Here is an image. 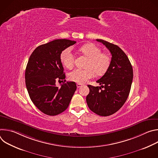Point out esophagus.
<instances>
[{
  "mask_svg": "<svg viewBox=\"0 0 158 158\" xmlns=\"http://www.w3.org/2000/svg\"><path fill=\"white\" fill-rule=\"evenodd\" d=\"M81 86H82V84H79V83H77V88H79V87H81Z\"/></svg>",
  "mask_w": 158,
  "mask_h": 158,
  "instance_id": "34e87169",
  "label": "esophagus"
}]
</instances>
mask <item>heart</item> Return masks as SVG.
<instances>
[{"label":"heart","mask_w":158,"mask_h":158,"mask_svg":"<svg viewBox=\"0 0 158 158\" xmlns=\"http://www.w3.org/2000/svg\"><path fill=\"white\" fill-rule=\"evenodd\" d=\"M79 51L88 60L85 65V69H76L69 74V79L71 81L83 84L88 79L93 78L95 73L98 76L103 75L109 69L110 60L109 56L94 44H87L79 49ZM60 60L62 64L68 69H72L75 63V57L69 49L62 51L60 54Z\"/></svg>","instance_id":"b5f03b06"}]
</instances>
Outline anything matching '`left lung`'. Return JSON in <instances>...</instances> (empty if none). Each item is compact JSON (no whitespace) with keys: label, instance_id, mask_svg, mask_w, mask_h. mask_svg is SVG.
<instances>
[{"label":"left lung","instance_id":"1","mask_svg":"<svg viewBox=\"0 0 158 158\" xmlns=\"http://www.w3.org/2000/svg\"><path fill=\"white\" fill-rule=\"evenodd\" d=\"M96 40L109 49L112 57L109 69L96 81L101 86L87 85L89 93L86 102L94 113L108 116L116 112L126 101L132 82L133 71L127 56L119 47L102 39Z\"/></svg>","mask_w":158,"mask_h":158}]
</instances>
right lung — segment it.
Returning a JSON list of instances; mask_svg holds the SVG:
<instances>
[{
    "instance_id": "1",
    "label": "right lung",
    "mask_w": 158,
    "mask_h": 158,
    "mask_svg": "<svg viewBox=\"0 0 158 158\" xmlns=\"http://www.w3.org/2000/svg\"><path fill=\"white\" fill-rule=\"evenodd\" d=\"M76 43L56 39L38 46L29 57L25 73L26 87L34 104L45 114L56 116L64 112L76 91L74 82L64 80L60 87L56 85L57 80L65 78L60 54Z\"/></svg>"
}]
</instances>
